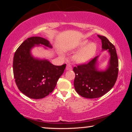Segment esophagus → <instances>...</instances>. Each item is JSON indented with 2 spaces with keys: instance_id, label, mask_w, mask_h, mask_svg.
Wrapping results in <instances>:
<instances>
[{
  "instance_id": "34e87169",
  "label": "esophagus",
  "mask_w": 132,
  "mask_h": 132,
  "mask_svg": "<svg viewBox=\"0 0 132 132\" xmlns=\"http://www.w3.org/2000/svg\"><path fill=\"white\" fill-rule=\"evenodd\" d=\"M66 70H72V67L70 65V64H68L66 66Z\"/></svg>"
}]
</instances>
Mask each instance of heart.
I'll return each instance as SVG.
<instances>
[{
	"label": "heart",
	"instance_id": "b5f03b06",
	"mask_svg": "<svg viewBox=\"0 0 132 132\" xmlns=\"http://www.w3.org/2000/svg\"><path fill=\"white\" fill-rule=\"evenodd\" d=\"M89 43L87 40H85L78 45L75 48L76 50H80L73 56V59L78 63H82L87 62L95 55L97 51V45L94 42ZM88 45H87V44Z\"/></svg>",
	"mask_w": 132,
	"mask_h": 132
}]
</instances>
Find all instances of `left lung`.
I'll return each mask as SVG.
<instances>
[{"instance_id": "8db88e82", "label": "left lung", "mask_w": 132, "mask_h": 132, "mask_svg": "<svg viewBox=\"0 0 132 132\" xmlns=\"http://www.w3.org/2000/svg\"><path fill=\"white\" fill-rule=\"evenodd\" d=\"M98 37L101 39L102 51H108L110 55L107 68L105 70H98V56L87 63L73 68L75 90L80 95L87 98H99L105 94L114 86L118 75L119 64L114 45L105 37Z\"/></svg>"}]
</instances>
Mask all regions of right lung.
I'll list each match as a JSON object with an SVG mask.
<instances>
[{
    "label": "right lung",
    "instance_id": "add662e5",
    "mask_svg": "<svg viewBox=\"0 0 132 132\" xmlns=\"http://www.w3.org/2000/svg\"><path fill=\"white\" fill-rule=\"evenodd\" d=\"M41 45L45 49L46 46L52 48L44 38H28L17 48L13 58V74L17 87L32 99H41L52 93L66 68V64L55 66L47 59L33 56L31 50Z\"/></svg>",
    "mask_w": 132,
    "mask_h": 132
}]
</instances>
